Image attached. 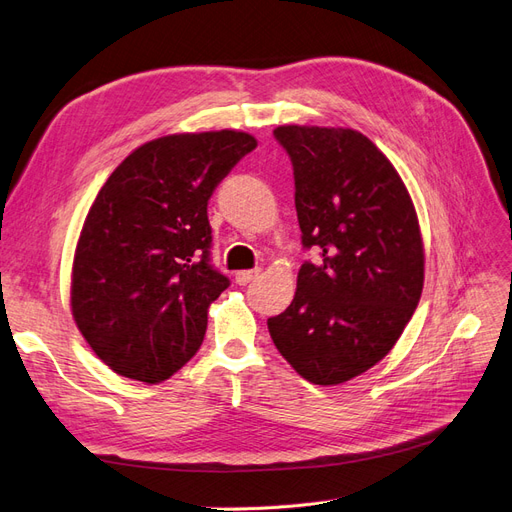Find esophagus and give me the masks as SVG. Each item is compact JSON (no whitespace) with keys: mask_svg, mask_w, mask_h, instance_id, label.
Here are the masks:
<instances>
[{"mask_svg":"<svg viewBox=\"0 0 512 512\" xmlns=\"http://www.w3.org/2000/svg\"><path fill=\"white\" fill-rule=\"evenodd\" d=\"M260 275V269H250V271H239L237 275H235V280H237V284L239 286H245V284H250L252 280H256V277Z\"/></svg>","mask_w":512,"mask_h":512,"instance_id":"34e87169","label":"esophagus"}]
</instances>
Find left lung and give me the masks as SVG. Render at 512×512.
I'll use <instances>...</instances> for the list:
<instances>
[{"mask_svg":"<svg viewBox=\"0 0 512 512\" xmlns=\"http://www.w3.org/2000/svg\"><path fill=\"white\" fill-rule=\"evenodd\" d=\"M292 162L305 260L292 303L267 320L275 348L312 384H342L384 359L423 292V239L404 181L348 128L273 130Z\"/></svg>","mask_w":512,"mask_h":512,"instance_id":"left-lung-1","label":"left lung"}]
</instances>
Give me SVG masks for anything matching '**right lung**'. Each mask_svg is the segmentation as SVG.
<instances>
[{
	"label": "right lung",
	"mask_w": 512,
	"mask_h": 512,
	"mask_svg": "<svg viewBox=\"0 0 512 512\" xmlns=\"http://www.w3.org/2000/svg\"><path fill=\"white\" fill-rule=\"evenodd\" d=\"M254 149L235 130L162 136L102 185L76 245L72 316L115 374L162 382L203 344L207 309L230 286L211 265L207 205Z\"/></svg>",
	"instance_id": "1"
}]
</instances>
